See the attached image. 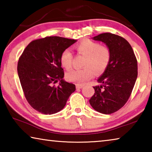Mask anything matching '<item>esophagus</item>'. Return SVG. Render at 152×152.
<instances>
[{"instance_id":"obj_1","label":"esophagus","mask_w":152,"mask_h":152,"mask_svg":"<svg viewBox=\"0 0 152 152\" xmlns=\"http://www.w3.org/2000/svg\"><path fill=\"white\" fill-rule=\"evenodd\" d=\"M83 86H84L83 84H76V88H77V89H80V88H82Z\"/></svg>"}]
</instances>
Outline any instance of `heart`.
I'll use <instances>...</instances> for the list:
<instances>
[{"instance_id": "1", "label": "heart", "mask_w": 152, "mask_h": 152, "mask_svg": "<svg viewBox=\"0 0 152 152\" xmlns=\"http://www.w3.org/2000/svg\"><path fill=\"white\" fill-rule=\"evenodd\" d=\"M76 51L80 55L84 56L83 65L80 70H73L67 74L68 80L82 83L91 78L94 72L99 74L107 68L111 58L110 49L105 45L91 39H84L75 45ZM73 55L68 49L64 50L60 56V61L66 70H70L72 64Z\"/></svg>"}]
</instances>
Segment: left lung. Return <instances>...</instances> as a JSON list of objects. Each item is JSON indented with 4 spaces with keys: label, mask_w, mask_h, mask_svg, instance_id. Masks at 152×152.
<instances>
[{
    "label": "left lung",
    "mask_w": 152,
    "mask_h": 152,
    "mask_svg": "<svg viewBox=\"0 0 152 152\" xmlns=\"http://www.w3.org/2000/svg\"><path fill=\"white\" fill-rule=\"evenodd\" d=\"M110 49V62L97 80L101 85L94 86L95 92L89 102L96 111L111 114L127 102L137 77V61L132 46L117 35L104 33L93 37Z\"/></svg>",
    "instance_id": "left-lung-1"
}]
</instances>
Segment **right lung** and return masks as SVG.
I'll use <instances>...</instances> for the list:
<instances>
[{
	"mask_svg": "<svg viewBox=\"0 0 152 152\" xmlns=\"http://www.w3.org/2000/svg\"><path fill=\"white\" fill-rule=\"evenodd\" d=\"M75 39L51 36L32 41L20 56L17 72L27 102L35 110L45 115L64 109L75 84L63 80L60 56ZM60 81L58 86L54 85Z\"/></svg>",
	"mask_w": 152,
	"mask_h": 152,
	"instance_id": "right-lung-1",
	"label": "right lung"
}]
</instances>
